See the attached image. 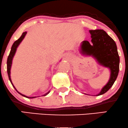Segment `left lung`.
Returning <instances> with one entry per match:
<instances>
[{
    "instance_id": "left-lung-1",
    "label": "left lung",
    "mask_w": 128,
    "mask_h": 128,
    "mask_svg": "<svg viewBox=\"0 0 128 128\" xmlns=\"http://www.w3.org/2000/svg\"><path fill=\"white\" fill-rule=\"evenodd\" d=\"M92 42L84 41L80 46L83 55H92L101 65L108 67L111 71L108 82L96 96L105 93L110 89L117 79L119 72L120 58L115 42L103 29L90 30Z\"/></svg>"
}]
</instances>
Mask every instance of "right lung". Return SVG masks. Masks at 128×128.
I'll return each mask as SVG.
<instances>
[{"instance_id":"obj_1","label":"right lung","mask_w":128,"mask_h":128,"mask_svg":"<svg viewBox=\"0 0 128 128\" xmlns=\"http://www.w3.org/2000/svg\"><path fill=\"white\" fill-rule=\"evenodd\" d=\"M26 33L27 32H23V34H22V36H20L19 38L17 40H16L15 42L13 43V44L12 46V47H11V51H10V55H9L8 57V59H7V72H8V77H9V79H10V82H11V84L12 85V86H14V88L16 89V90L17 91V90H16V88H15V86H14V85L12 84V81H11V76H10V70H11V65H12V59H13V57H14V55H15V53L16 52V50H17V47L18 46V45L20 44V42H22V41L23 40V38H24V36H25ZM18 92L20 94H21L22 96H24V97H26V98H36V97H31V98H29V97H28V96H26L25 95H23L22 94L20 93V92ZM49 92H48L47 93H46L44 95H43V96H46L49 93Z\"/></svg>"}]
</instances>
